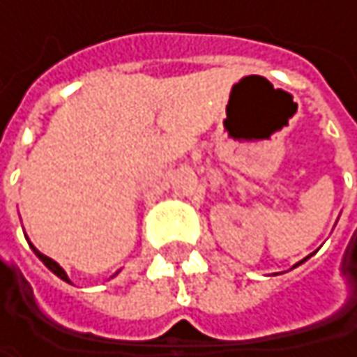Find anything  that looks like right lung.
<instances>
[{"label":"right lung","mask_w":357,"mask_h":357,"mask_svg":"<svg viewBox=\"0 0 357 357\" xmlns=\"http://www.w3.org/2000/svg\"><path fill=\"white\" fill-rule=\"evenodd\" d=\"M31 246H33V244H31ZM33 250H35L36 256H38V258L43 260V264H45V266H47V268H49L51 273H55V275H57L59 279H63V281H68V283H70V279H68V275H66V271H63V268H61V266H59V264H57L55 260H51L49 256H45V254H40V252H38V250H36L35 246H33Z\"/></svg>","instance_id":"obj_1"}]
</instances>
